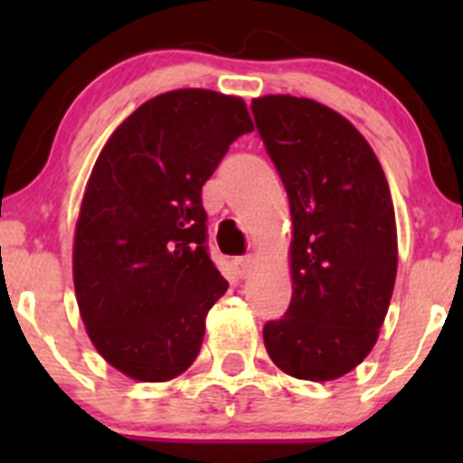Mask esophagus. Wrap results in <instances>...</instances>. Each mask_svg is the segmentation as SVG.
Wrapping results in <instances>:
<instances>
[{
    "mask_svg": "<svg viewBox=\"0 0 463 463\" xmlns=\"http://www.w3.org/2000/svg\"><path fill=\"white\" fill-rule=\"evenodd\" d=\"M250 266H253V255H244V258L235 260V269L241 278H244V275H249Z\"/></svg>",
    "mask_w": 463,
    "mask_h": 463,
    "instance_id": "1",
    "label": "esophagus"
}]
</instances>
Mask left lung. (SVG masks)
<instances>
[{
    "label": "left lung",
    "mask_w": 463,
    "mask_h": 463,
    "mask_svg": "<svg viewBox=\"0 0 463 463\" xmlns=\"http://www.w3.org/2000/svg\"><path fill=\"white\" fill-rule=\"evenodd\" d=\"M255 125L293 219L287 314L264 325L288 376L334 381L376 345L396 279V222L374 149L347 118L296 96L255 98Z\"/></svg>",
    "instance_id": "obj_1"
}]
</instances>
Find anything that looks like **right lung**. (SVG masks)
<instances>
[{
  "label": "right lung",
  "mask_w": 463,
  "mask_h": 463,
  "mask_svg": "<svg viewBox=\"0 0 463 463\" xmlns=\"http://www.w3.org/2000/svg\"><path fill=\"white\" fill-rule=\"evenodd\" d=\"M253 132L241 98L176 89L143 102L102 147L73 240L78 309L102 358L161 383L197 358L228 282L208 255L202 188Z\"/></svg>",
  "instance_id": "obj_1"
}]
</instances>
